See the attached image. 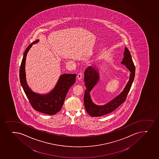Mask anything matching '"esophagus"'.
<instances>
[{"label": "esophagus", "mask_w": 159, "mask_h": 159, "mask_svg": "<svg viewBox=\"0 0 159 159\" xmlns=\"http://www.w3.org/2000/svg\"><path fill=\"white\" fill-rule=\"evenodd\" d=\"M82 74L81 73L78 74L77 75V78L78 80H80L81 79H82Z\"/></svg>", "instance_id": "esophagus-1"}]
</instances>
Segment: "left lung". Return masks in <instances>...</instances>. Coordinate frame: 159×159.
I'll return each mask as SVG.
<instances>
[{
  "mask_svg": "<svg viewBox=\"0 0 159 159\" xmlns=\"http://www.w3.org/2000/svg\"><path fill=\"white\" fill-rule=\"evenodd\" d=\"M131 72L129 81L126 84L124 90L115 99L104 106H97L92 102L90 92L97 84L99 79V72L93 67L89 66L84 72V84L87 88L84 96V104L85 110L92 116H101L115 111L126 100L133 80L135 77V66L133 63L131 55L128 49L125 48L124 58L121 62Z\"/></svg>",
  "mask_w": 159,
  "mask_h": 159,
  "instance_id": "left-lung-1",
  "label": "left lung"
}]
</instances>
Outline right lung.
Masks as SVG:
<instances>
[{
  "label": "right lung",
  "mask_w": 159,
  "mask_h": 159,
  "mask_svg": "<svg viewBox=\"0 0 159 159\" xmlns=\"http://www.w3.org/2000/svg\"><path fill=\"white\" fill-rule=\"evenodd\" d=\"M38 41L37 40L31 43L25 51L19 71L20 81L24 92L34 109L47 115H56L61 109L69 89L75 83L77 75L63 74L61 75L53 90L46 95L37 94L31 90L26 82L25 68L26 56L33 44Z\"/></svg>",
  "instance_id": "add662e5"
}]
</instances>
